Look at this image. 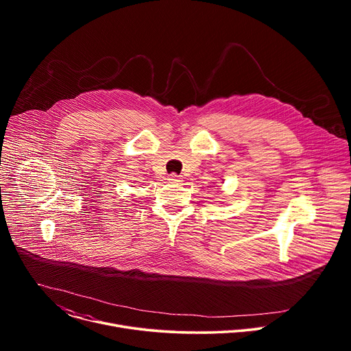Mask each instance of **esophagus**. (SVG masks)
Here are the masks:
<instances>
[{"mask_svg": "<svg viewBox=\"0 0 351 351\" xmlns=\"http://www.w3.org/2000/svg\"><path fill=\"white\" fill-rule=\"evenodd\" d=\"M168 180H171V182L176 183V182H180V178H179L176 173H171V175L168 176Z\"/></svg>", "mask_w": 351, "mask_h": 351, "instance_id": "esophagus-1", "label": "esophagus"}]
</instances>
